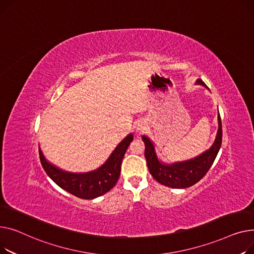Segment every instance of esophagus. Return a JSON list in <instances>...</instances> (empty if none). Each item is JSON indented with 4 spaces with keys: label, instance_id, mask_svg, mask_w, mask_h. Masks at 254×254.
<instances>
[{
    "label": "esophagus",
    "instance_id": "esophagus-1",
    "mask_svg": "<svg viewBox=\"0 0 254 254\" xmlns=\"http://www.w3.org/2000/svg\"><path fill=\"white\" fill-rule=\"evenodd\" d=\"M144 130H145V124H144V122H142V121L138 122L137 125H136V131H137V132H142V131H144Z\"/></svg>",
    "mask_w": 254,
    "mask_h": 254
}]
</instances>
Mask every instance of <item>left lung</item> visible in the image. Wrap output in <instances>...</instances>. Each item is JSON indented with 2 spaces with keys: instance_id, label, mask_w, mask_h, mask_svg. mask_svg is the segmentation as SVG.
<instances>
[{
  "instance_id": "8db88e82",
  "label": "left lung",
  "mask_w": 254,
  "mask_h": 254,
  "mask_svg": "<svg viewBox=\"0 0 254 254\" xmlns=\"http://www.w3.org/2000/svg\"><path fill=\"white\" fill-rule=\"evenodd\" d=\"M196 84H200L206 87L205 83L198 79ZM218 120V130L214 143L209 150L204 152L200 156L189 161L178 162L173 164H164L159 161L154 143L151 139L142 136V140L145 145L144 156L148 171L152 174L155 180L163 186H166L173 189H186L197 184L205 176L212 166V164L218 154L222 139V128L220 116H217Z\"/></svg>"
}]
</instances>
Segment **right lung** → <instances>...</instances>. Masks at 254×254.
<instances>
[{
    "label": "right lung",
    "mask_w": 254,
    "mask_h": 254,
    "mask_svg": "<svg viewBox=\"0 0 254 254\" xmlns=\"http://www.w3.org/2000/svg\"><path fill=\"white\" fill-rule=\"evenodd\" d=\"M132 139L133 135L129 134L117 145L101 167L87 173L64 171L45 159L41 150H39V155L44 170L58 187L78 198L91 200L102 196L115 187L120 177L122 160Z\"/></svg>",
    "instance_id": "1"
}]
</instances>
